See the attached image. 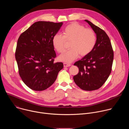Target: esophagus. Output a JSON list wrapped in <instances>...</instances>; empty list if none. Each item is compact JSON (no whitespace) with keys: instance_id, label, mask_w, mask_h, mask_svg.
<instances>
[{"instance_id":"34e87169","label":"esophagus","mask_w":129,"mask_h":129,"mask_svg":"<svg viewBox=\"0 0 129 129\" xmlns=\"http://www.w3.org/2000/svg\"><path fill=\"white\" fill-rule=\"evenodd\" d=\"M64 67H69L71 65L70 64H68V63H64Z\"/></svg>"}]
</instances>
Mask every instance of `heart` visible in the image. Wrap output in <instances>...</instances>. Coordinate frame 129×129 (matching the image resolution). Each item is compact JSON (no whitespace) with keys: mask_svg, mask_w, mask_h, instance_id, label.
<instances>
[{"mask_svg":"<svg viewBox=\"0 0 129 129\" xmlns=\"http://www.w3.org/2000/svg\"><path fill=\"white\" fill-rule=\"evenodd\" d=\"M66 41H71V48L61 54L59 59L64 62L71 63L77 59L80 54L84 56L91 52L96 44V37L92 29L73 23L66 27L63 35L55 34L52 37V43L55 49L62 53L65 50Z\"/></svg>","mask_w":129,"mask_h":129,"instance_id":"obj_1","label":"heart"}]
</instances>
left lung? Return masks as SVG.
<instances>
[{"instance_id": "1", "label": "left lung", "mask_w": 129, "mask_h": 129, "mask_svg": "<svg viewBox=\"0 0 129 129\" xmlns=\"http://www.w3.org/2000/svg\"><path fill=\"white\" fill-rule=\"evenodd\" d=\"M85 21L96 34V42L91 52L74 64L79 72L73 78L82 90L92 91L101 88L108 79L112 70L114 53L106 32L90 21Z\"/></svg>"}]
</instances>
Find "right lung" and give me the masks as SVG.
<instances>
[{"label":"right lung","instance_id":"add662e5","mask_svg":"<svg viewBox=\"0 0 129 129\" xmlns=\"http://www.w3.org/2000/svg\"><path fill=\"white\" fill-rule=\"evenodd\" d=\"M63 22L38 21L22 33L15 52L19 74L24 84L35 91H43L53 84L62 62H54L56 53L52 43Z\"/></svg>","mask_w":129,"mask_h":129}]
</instances>
